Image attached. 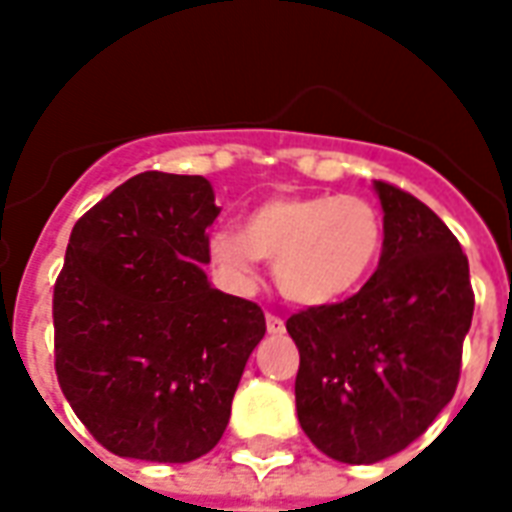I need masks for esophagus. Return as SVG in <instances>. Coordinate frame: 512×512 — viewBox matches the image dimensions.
<instances>
[{
    "label": "esophagus",
    "instance_id": "esophagus-1",
    "mask_svg": "<svg viewBox=\"0 0 512 512\" xmlns=\"http://www.w3.org/2000/svg\"><path fill=\"white\" fill-rule=\"evenodd\" d=\"M265 327H268V332H271V335H284L287 324H284V319H281V316H276V313H268V316H265Z\"/></svg>",
    "mask_w": 512,
    "mask_h": 512
}]
</instances>
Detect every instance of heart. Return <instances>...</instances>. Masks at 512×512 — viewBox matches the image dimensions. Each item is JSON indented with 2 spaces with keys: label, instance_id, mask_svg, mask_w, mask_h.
<instances>
[{
  "label": "heart",
  "instance_id": "heart-1",
  "mask_svg": "<svg viewBox=\"0 0 512 512\" xmlns=\"http://www.w3.org/2000/svg\"><path fill=\"white\" fill-rule=\"evenodd\" d=\"M380 249V209L342 193L276 196L247 217L244 231L220 225L209 239V255L228 279L249 284L268 257L281 292L303 305L350 295L372 273Z\"/></svg>",
  "mask_w": 512,
  "mask_h": 512
}]
</instances>
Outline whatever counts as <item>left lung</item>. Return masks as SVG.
<instances>
[{
    "mask_svg": "<svg viewBox=\"0 0 512 512\" xmlns=\"http://www.w3.org/2000/svg\"><path fill=\"white\" fill-rule=\"evenodd\" d=\"M382 201V257L356 295L287 319L300 350L297 420L337 462L401 452L452 401L473 321L468 257L444 220L398 185Z\"/></svg>",
    "mask_w": 512,
    "mask_h": 512,
    "instance_id": "left-lung-1",
    "label": "left lung"
}]
</instances>
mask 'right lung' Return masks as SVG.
Segmentation results:
<instances>
[{"mask_svg": "<svg viewBox=\"0 0 512 512\" xmlns=\"http://www.w3.org/2000/svg\"><path fill=\"white\" fill-rule=\"evenodd\" d=\"M207 177L140 172L76 220L55 281V374L111 454L191 462L215 449L260 305L212 289Z\"/></svg>", "mask_w": 512, "mask_h": 512, "instance_id": "add662e5", "label": "right lung"}]
</instances>
